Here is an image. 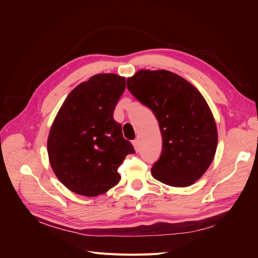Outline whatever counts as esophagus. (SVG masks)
I'll use <instances>...</instances> for the list:
<instances>
[{
  "label": "esophagus",
  "instance_id": "1",
  "mask_svg": "<svg viewBox=\"0 0 258 258\" xmlns=\"http://www.w3.org/2000/svg\"><path fill=\"white\" fill-rule=\"evenodd\" d=\"M132 145L135 146V150H136L137 152H139L140 145H139V141H138V140H135V141H132Z\"/></svg>",
  "mask_w": 258,
  "mask_h": 258
}]
</instances>
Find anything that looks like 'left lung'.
<instances>
[{"instance_id": "obj_1", "label": "left lung", "mask_w": 258, "mask_h": 258, "mask_svg": "<svg viewBox=\"0 0 258 258\" xmlns=\"http://www.w3.org/2000/svg\"><path fill=\"white\" fill-rule=\"evenodd\" d=\"M127 88L158 120L162 137L160 158L152 174L173 187H187L205 174L217 147V128L199 90L167 70H140Z\"/></svg>"}]
</instances>
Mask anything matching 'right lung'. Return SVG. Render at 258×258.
<instances>
[{
  "mask_svg": "<svg viewBox=\"0 0 258 258\" xmlns=\"http://www.w3.org/2000/svg\"><path fill=\"white\" fill-rule=\"evenodd\" d=\"M126 79L103 73L81 83L69 93L49 131L47 152L59 181L86 197L106 192L119 182L117 169L132 144L122 137L114 108Z\"/></svg>",
  "mask_w": 258,
  "mask_h": 258,
  "instance_id": "add662e5",
  "label": "right lung"
}]
</instances>
